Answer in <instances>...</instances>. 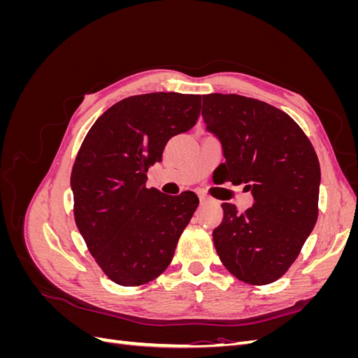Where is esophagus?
<instances>
[{
	"label": "esophagus",
	"instance_id": "esophagus-1",
	"mask_svg": "<svg viewBox=\"0 0 358 358\" xmlns=\"http://www.w3.org/2000/svg\"><path fill=\"white\" fill-rule=\"evenodd\" d=\"M199 199H200V203L203 204V203H208V201H210V199L206 196V194H203V192H200L199 194Z\"/></svg>",
	"mask_w": 358,
	"mask_h": 358
}]
</instances>
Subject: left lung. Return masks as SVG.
Instances as JSON below:
<instances>
[{
  "instance_id": "8db88e82",
  "label": "left lung",
  "mask_w": 358,
  "mask_h": 358,
  "mask_svg": "<svg viewBox=\"0 0 358 358\" xmlns=\"http://www.w3.org/2000/svg\"><path fill=\"white\" fill-rule=\"evenodd\" d=\"M206 129L220 140L224 180L245 183L252 208L222 203L213 230L225 268L252 285L272 284L296 262L318 218L320 162L312 143L285 112L237 94L203 95Z\"/></svg>"
}]
</instances>
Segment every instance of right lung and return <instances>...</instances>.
<instances>
[{
  "instance_id": "1",
  "label": "right lung",
  "mask_w": 358,
  "mask_h": 358,
  "mask_svg": "<svg viewBox=\"0 0 358 358\" xmlns=\"http://www.w3.org/2000/svg\"><path fill=\"white\" fill-rule=\"evenodd\" d=\"M200 109L194 94L128 96L96 119L79 149L70 179L76 225L119 285H143L164 272L197 209L192 191L171 197L146 188V173L173 136L196 125Z\"/></svg>"
}]
</instances>
